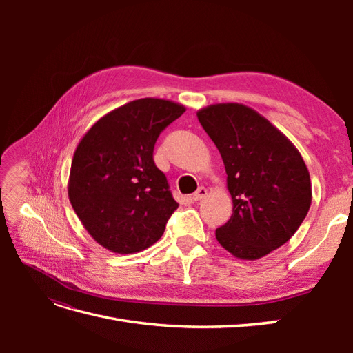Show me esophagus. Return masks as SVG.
Wrapping results in <instances>:
<instances>
[{
  "label": "esophagus",
  "mask_w": 353,
  "mask_h": 353,
  "mask_svg": "<svg viewBox=\"0 0 353 353\" xmlns=\"http://www.w3.org/2000/svg\"><path fill=\"white\" fill-rule=\"evenodd\" d=\"M206 196H208V190H206L205 187H200V188L196 191V193H194L193 196H191V199H193L194 201H199V200L205 199Z\"/></svg>",
  "instance_id": "esophagus-1"
}]
</instances>
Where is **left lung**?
<instances>
[{
  "label": "left lung",
  "instance_id": "left-lung-1",
  "mask_svg": "<svg viewBox=\"0 0 353 353\" xmlns=\"http://www.w3.org/2000/svg\"><path fill=\"white\" fill-rule=\"evenodd\" d=\"M227 172L232 215L215 231L223 249L256 261L293 237L311 208L312 185L302 154L256 110L239 103L197 112Z\"/></svg>",
  "mask_w": 353,
  "mask_h": 353
}]
</instances>
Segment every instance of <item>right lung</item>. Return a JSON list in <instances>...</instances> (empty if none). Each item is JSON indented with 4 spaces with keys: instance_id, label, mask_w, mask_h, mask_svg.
<instances>
[{
    "instance_id": "add662e5",
    "label": "right lung",
    "mask_w": 353,
    "mask_h": 353,
    "mask_svg": "<svg viewBox=\"0 0 353 353\" xmlns=\"http://www.w3.org/2000/svg\"><path fill=\"white\" fill-rule=\"evenodd\" d=\"M185 112L163 99L126 103L95 122L73 153L68 194L83 228L104 249L153 245L178 208L153 160L157 137Z\"/></svg>"
}]
</instances>
